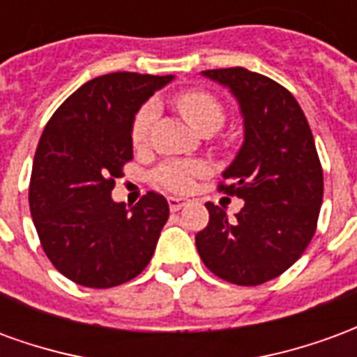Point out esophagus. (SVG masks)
<instances>
[{
	"instance_id": "esophagus-1",
	"label": "esophagus",
	"mask_w": 357,
	"mask_h": 357,
	"mask_svg": "<svg viewBox=\"0 0 357 357\" xmlns=\"http://www.w3.org/2000/svg\"><path fill=\"white\" fill-rule=\"evenodd\" d=\"M187 199H178V197H170V199H168V206H170V210L172 212H178V210H181L183 208V206H185L187 204Z\"/></svg>"
}]
</instances>
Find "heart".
Segmentation results:
<instances>
[{
  "label": "heart",
  "mask_w": 357,
  "mask_h": 357,
  "mask_svg": "<svg viewBox=\"0 0 357 357\" xmlns=\"http://www.w3.org/2000/svg\"><path fill=\"white\" fill-rule=\"evenodd\" d=\"M176 107L181 112L195 130H206V128H220L224 122V107L214 95L206 89H183L176 95ZM156 107L153 101H147L135 110L130 124V139L133 147H143L147 143L151 126L155 122ZM208 174V164L199 162H183V160H170L164 162L156 170V181L176 193H187L193 187L195 179L202 178Z\"/></svg>",
  "instance_id": "heart-1"
}]
</instances>
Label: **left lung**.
I'll return each instance as SVG.
<instances>
[{
    "instance_id": "1",
    "label": "left lung",
    "mask_w": 357,
    "mask_h": 357,
    "mask_svg": "<svg viewBox=\"0 0 357 357\" xmlns=\"http://www.w3.org/2000/svg\"><path fill=\"white\" fill-rule=\"evenodd\" d=\"M202 74L231 89L245 116V143L218 185L245 206L229 220L224 208L206 202L210 220L195 237L197 250L214 275L255 287L304 255L317 227L323 168L310 124L289 89L243 66Z\"/></svg>"
}]
</instances>
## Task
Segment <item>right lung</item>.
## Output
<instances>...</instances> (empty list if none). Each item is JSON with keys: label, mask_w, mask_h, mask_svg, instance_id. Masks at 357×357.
Wrapping results in <instances>:
<instances>
[{"label": "right lung", "mask_w": 357, "mask_h": 357, "mask_svg": "<svg viewBox=\"0 0 357 357\" xmlns=\"http://www.w3.org/2000/svg\"><path fill=\"white\" fill-rule=\"evenodd\" d=\"M172 76L112 73L86 82L43 130L28 202L50 262L74 283L110 289L147 268L170 216L162 195L149 191L132 210L110 193L133 158L130 124Z\"/></svg>", "instance_id": "right-lung-1"}]
</instances>
